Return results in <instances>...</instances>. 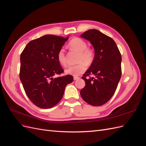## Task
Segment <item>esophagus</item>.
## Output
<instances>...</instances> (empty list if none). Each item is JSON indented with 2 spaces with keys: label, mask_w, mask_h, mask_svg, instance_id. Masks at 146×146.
I'll return each mask as SVG.
<instances>
[{
  "label": "esophagus",
  "mask_w": 146,
  "mask_h": 146,
  "mask_svg": "<svg viewBox=\"0 0 146 146\" xmlns=\"http://www.w3.org/2000/svg\"><path fill=\"white\" fill-rule=\"evenodd\" d=\"M78 79H80V77H74V80H78Z\"/></svg>",
  "instance_id": "1"
}]
</instances>
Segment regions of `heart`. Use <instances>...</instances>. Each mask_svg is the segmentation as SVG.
<instances>
[{"instance_id": "b5f03b06", "label": "heart", "mask_w": 146, "mask_h": 146, "mask_svg": "<svg viewBox=\"0 0 146 146\" xmlns=\"http://www.w3.org/2000/svg\"><path fill=\"white\" fill-rule=\"evenodd\" d=\"M69 47L72 49L79 52L78 61L83 60L85 62H81L76 65H70L66 69L65 72L67 74L73 76H78L83 73L87 68V65H90L94 58V52L91 48L87 47V44L83 39L76 38L72 39L69 42ZM57 60L58 62L63 66L67 63V60L65 55L64 50L61 48L57 54Z\"/></svg>"}]
</instances>
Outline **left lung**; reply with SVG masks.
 <instances>
[{"mask_svg":"<svg viewBox=\"0 0 146 146\" xmlns=\"http://www.w3.org/2000/svg\"><path fill=\"white\" fill-rule=\"evenodd\" d=\"M80 37L94 47V58L83 74L85 86L80 91L82 99L92 106H101L112 98L121 77L122 57L113 39L96 29L88 30ZM93 74V78H87Z\"/></svg>","mask_w":146,"mask_h":146,"instance_id":"obj_1","label":"left lung"}]
</instances>
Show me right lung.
Masks as SVG:
<instances>
[{
    "mask_svg": "<svg viewBox=\"0 0 146 146\" xmlns=\"http://www.w3.org/2000/svg\"><path fill=\"white\" fill-rule=\"evenodd\" d=\"M69 37L46 35L30 41L20 57V80L30 100L41 108H50L62 99L65 88L74 80L64 72L57 54Z\"/></svg>",
    "mask_w": 146,
    "mask_h": 146,
    "instance_id": "1",
    "label": "right lung"
}]
</instances>
